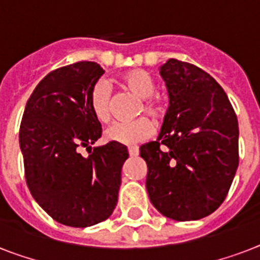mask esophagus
<instances>
[{
    "instance_id": "esophagus-1",
    "label": "esophagus",
    "mask_w": 260,
    "mask_h": 260,
    "mask_svg": "<svg viewBox=\"0 0 260 260\" xmlns=\"http://www.w3.org/2000/svg\"><path fill=\"white\" fill-rule=\"evenodd\" d=\"M128 152H129L131 156H138V155H139V148L136 146L129 147V148H128Z\"/></svg>"
}]
</instances>
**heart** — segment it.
I'll return each mask as SVG.
<instances>
[{
  "label": "heart",
  "mask_w": 260,
  "mask_h": 260,
  "mask_svg": "<svg viewBox=\"0 0 260 260\" xmlns=\"http://www.w3.org/2000/svg\"><path fill=\"white\" fill-rule=\"evenodd\" d=\"M122 87L126 89L139 98H142V104L139 106V113L144 112L152 118H160L165 113L162 102L154 97L156 91L154 78L147 71L135 69L124 73L120 77ZM90 109L94 117L100 122H108L112 117V91L109 85L105 81H98L90 91L89 97ZM154 134L152 122L146 117L129 122H114L105 131V139L109 142L135 146L150 139Z\"/></svg>",
  "instance_id": "obj_1"
}]
</instances>
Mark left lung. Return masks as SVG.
<instances>
[{"mask_svg": "<svg viewBox=\"0 0 260 260\" xmlns=\"http://www.w3.org/2000/svg\"><path fill=\"white\" fill-rule=\"evenodd\" d=\"M170 106L155 142L140 147L152 205L191 221L221 205L239 166V125L225 91L200 67L169 59L160 66Z\"/></svg>", "mask_w": 260, "mask_h": 260, "instance_id": "1", "label": "left lung"}]
</instances>
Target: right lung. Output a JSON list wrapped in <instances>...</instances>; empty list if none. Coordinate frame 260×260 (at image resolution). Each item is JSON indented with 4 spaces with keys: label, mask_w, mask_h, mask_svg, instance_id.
<instances>
[{
    "label": "right lung",
    "mask_w": 260,
    "mask_h": 260,
    "mask_svg": "<svg viewBox=\"0 0 260 260\" xmlns=\"http://www.w3.org/2000/svg\"><path fill=\"white\" fill-rule=\"evenodd\" d=\"M104 74L95 62L51 71L26 102L20 148L35 201L63 225L85 228L104 221L117 205L125 146L109 142L85 158L78 152L101 138L90 109V91Z\"/></svg>",
    "instance_id": "right-lung-1"
}]
</instances>
